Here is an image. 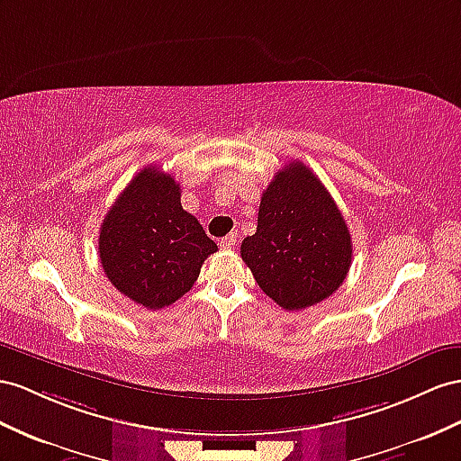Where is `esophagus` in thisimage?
<instances>
[{
    "label": "esophagus",
    "mask_w": 461,
    "mask_h": 461,
    "mask_svg": "<svg viewBox=\"0 0 461 461\" xmlns=\"http://www.w3.org/2000/svg\"><path fill=\"white\" fill-rule=\"evenodd\" d=\"M235 245H238V235H235V233L226 235V238H223V240L220 241V247H221V249H233Z\"/></svg>",
    "instance_id": "1"
}]
</instances>
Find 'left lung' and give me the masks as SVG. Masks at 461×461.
Segmentation results:
<instances>
[{
  "instance_id": "obj_1",
  "label": "left lung",
  "mask_w": 461,
  "mask_h": 461,
  "mask_svg": "<svg viewBox=\"0 0 461 461\" xmlns=\"http://www.w3.org/2000/svg\"><path fill=\"white\" fill-rule=\"evenodd\" d=\"M241 258L258 288L288 312L320 303L345 282L352 258L347 221L302 161L288 163L265 188Z\"/></svg>"
}]
</instances>
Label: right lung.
I'll return each instance as SVG.
<instances>
[{"label": "right lung", "instance_id": "1", "mask_svg": "<svg viewBox=\"0 0 461 461\" xmlns=\"http://www.w3.org/2000/svg\"><path fill=\"white\" fill-rule=\"evenodd\" d=\"M218 245L181 206V186L156 165L141 169L114 200L99 233L111 285L148 310L167 308L193 288Z\"/></svg>", "mask_w": 461, "mask_h": 461}]
</instances>
